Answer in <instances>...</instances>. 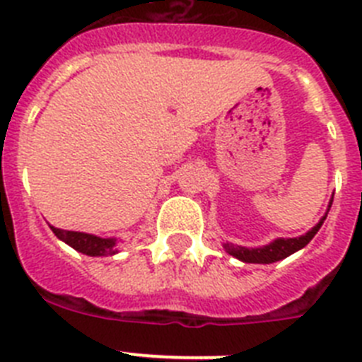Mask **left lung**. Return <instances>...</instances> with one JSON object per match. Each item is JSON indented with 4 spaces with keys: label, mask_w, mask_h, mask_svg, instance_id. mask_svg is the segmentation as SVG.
<instances>
[{
    "label": "left lung",
    "mask_w": 362,
    "mask_h": 362,
    "mask_svg": "<svg viewBox=\"0 0 362 362\" xmlns=\"http://www.w3.org/2000/svg\"><path fill=\"white\" fill-rule=\"evenodd\" d=\"M332 201H334V197H332L330 203H328V209H326V214L321 217V221H319L317 225L313 226L312 230H308L305 235H299V238H290V239L277 238V239H274L272 243H268V245L257 246V248H246V246L232 245V243H225V245H223V248H225L230 255H233L235 259L243 261V263L270 264V263H276V261H281V259L296 254V252L300 250V248H305V246L312 241L313 235L319 232V228H321L322 223H325L326 216H328V212H330Z\"/></svg>",
    "instance_id": "1"
}]
</instances>
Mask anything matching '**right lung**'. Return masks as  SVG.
Returning a JSON list of instances; mask_svg holds the SVG:
<instances>
[{"label": "right lung", "mask_w": 362, "mask_h": 362, "mask_svg": "<svg viewBox=\"0 0 362 362\" xmlns=\"http://www.w3.org/2000/svg\"><path fill=\"white\" fill-rule=\"evenodd\" d=\"M52 232L56 233L57 239H62L74 250L81 252L90 257H101V255H114L117 254V239L114 238H98L94 233L85 232H72V230H62L56 226H50Z\"/></svg>", "instance_id": "obj_1"}]
</instances>
